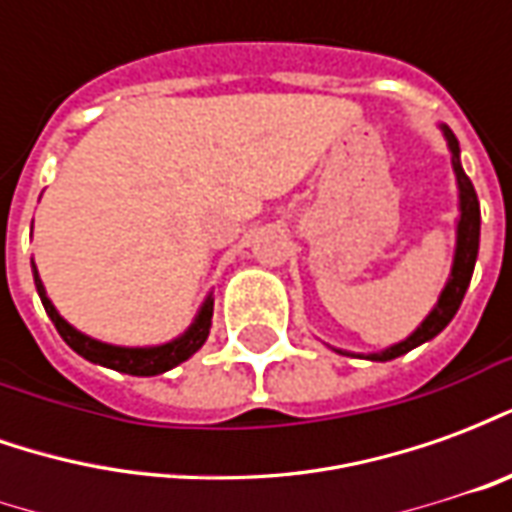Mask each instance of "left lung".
Here are the masks:
<instances>
[{
	"mask_svg": "<svg viewBox=\"0 0 512 512\" xmlns=\"http://www.w3.org/2000/svg\"><path fill=\"white\" fill-rule=\"evenodd\" d=\"M444 136H447V145L452 153V169H455V180H458V197H461V219H458V244H455V260H452V274L447 279V285L441 290L439 304L430 310V315L422 321L417 332L406 337L403 343L386 348L381 354H367L365 359L373 362H389L395 356L408 354L411 348L428 343L436 334L455 318V312L461 307L466 288L472 282L474 260H477V249H480V202H477V191H474L472 180L466 178V172L461 167V147L458 139L452 134L450 128L441 126Z\"/></svg>",
	"mask_w": 512,
	"mask_h": 512,
	"instance_id": "left-lung-1",
	"label": "left lung"
}]
</instances>
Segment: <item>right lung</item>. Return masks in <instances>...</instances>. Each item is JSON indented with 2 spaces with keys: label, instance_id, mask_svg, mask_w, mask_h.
I'll return each instance as SVG.
<instances>
[{
  "label": "right lung",
  "instance_id": "obj_1",
  "mask_svg": "<svg viewBox=\"0 0 512 512\" xmlns=\"http://www.w3.org/2000/svg\"><path fill=\"white\" fill-rule=\"evenodd\" d=\"M32 274H35V288H38L40 301H43V307L49 312L51 323L57 326V332H60L62 340L71 345L76 354L84 356L87 362L112 367L117 373H128V376H158V373H167L172 367H178L180 362H186L191 354H197L202 348V343L208 340V332H211L213 299L208 296L205 304H202L200 315H197L194 323L189 326V332L180 334L178 340H172V343L150 345V348H123V345L98 343L93 337L76 332L71 323L65 321V318H60V312L54 310V304H51L49 296H46V290H43V282H40L35 263H32Z\"/></svg>",
  "mask_w": 512,
  "mask_h": 512
}]
</instances>
